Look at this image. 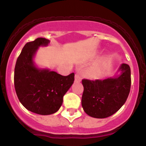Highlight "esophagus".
<instances>
[{
    "label": "esophagus",
    "instance_id": "1",
    "mask_svg": "<svg viewBox=\"0 0 146 146\" xmlns=\"http://www.w3.org/2000/svg\"><path fill=\"white\" fill-rule=\"evenodd\" d=\"M81 80H82V77H81L80 74L77 73V74H75V81L76 82H80Z\"/></svg>",
    "mask_w": 146,
    "mask_h": 146
}]
</instances>
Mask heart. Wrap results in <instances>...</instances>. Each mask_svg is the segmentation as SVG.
I'll return each mask as SVG.
<instances>
[{"label":"heart","instance_id":"b5f03b06","mask_svg":"<svg viewBox=\"0 0 146 146\" xmlns=\"http://www.w3.org/2000/svg\"><path fill=\"white\" fill-rule=\"evenodd\" d=\"M102 71V67L100 66H98L95 67L91 70V73L93 76H97L98 74H100V72Z\"/></svg>","mask_w":146,"mask_h":146}]
</instances>
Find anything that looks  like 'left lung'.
I'll return each mask as SVG.
<instances>
[{
    "mask_svg": "<svg viewBox=\"0 0 146 146\" xmlns=\"http://www.w3.org/2000/svg\"><path fill=\"white\" fill-rule=\"evenodd\" d=\"M119 71L118 75L103 80L82 79V106L86 114L93 118H108L126 102L131 88V70L128 64H123Z\"/></svg>",
    "mask_w": 146,
    "mask_h": 146,
    "instance_id": "obj_1",
    "label": "left lung"
}]
</instances>
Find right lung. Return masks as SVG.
Wrapping results in <instances>:
<instances>
[{
  "label": "right lung",
  "instance_id": "obj_1",
  "mask_svg": "<svg viewBox=\"0 0 146 146\" xmlns=\"http://www.w3.org/2000/svg\"><path fill=\"white\" fill-rule=\"evenodd\" d=\"M49 42L44 38H37L25 44L17 60L14 76L15 91L22 104L31 112L44 115L58 110L74 81V73L63 76L33 65V57L38 47Z\"/></svg>",
  "mask_w": 146,
  "mask_h": 146
}]
</instances>
